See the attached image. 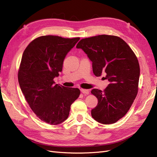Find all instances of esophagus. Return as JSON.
Returning <instances> with one entry per match:
<instances>
[{"mask_svg":"<svg viewBox=\"0 0 157 157\" xmlns=\"http://www.w3.org/2000/svg\"><path fill=\"white\" fill-rule=\"evenodd\" d=\"M81 92H82L83 94H88L89 93V90L87 89H80Z\"/></svg>","mask_w":157,"mask_h":157,"instance_id":"obj_1","label":"esophagus"}]
</instances>
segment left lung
<instances>
[{
    "mask_svg": "<svg viewBox=\"0 0 157 157\" xmlns=\"http://www.w3.org/2000/svg\"><path fill=\"white\" fill-rule=\"evenodd\" d=\"M76 48L87 54L96 76L105 74L109 82L104 91L91 90L98 99L91 110L93 118L104 124L116 123L127 113L138 94L140 69L137 57L123 39L110 35L82 39Z\"/></svg>",
    "mask_w": 157,
    "mask_h": 157,
    "instance_id": "obj_1",
    "label": "left lung"
}]
</instances>
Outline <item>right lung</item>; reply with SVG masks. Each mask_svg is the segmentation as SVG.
<instances>
[{
    "instance_id": "add662e5",
    "label": "right lung",
    "mask_w": 157,
    "mask_h": 157,
    "mask_svg": "<svg viewBox=\"0 0 157 157\" xmlns=\"http://www.w3.org/2000/svg\"><path fill=\"white\" fill-rule=\"evenodd\" d=\"M79 39L42 36L32 41L23 52L18 72L20 88L37 117L50 124L64 122L79 96V89L67 88L53 81Z\"/></svg>"
}]
</instances>
